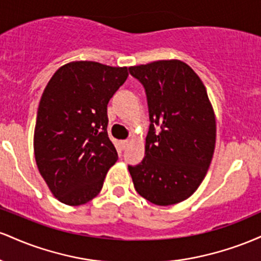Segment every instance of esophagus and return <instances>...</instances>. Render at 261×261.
<instances>
[{"label":"esophagus","instance_id":"34e87169","mask_svg":"<svg viewBox=\"0 0 261 261\" xmlns=\"http://www.w3.org/2000/svg\"><path fill=\"white\" fill-rule=\"evenodd\" d=\"M128 145H130V141H128V140H122V141H120V146H121L122 149L126 148Z\"/></svg>","mask_w":261,"mask_h":261}]
</instances>
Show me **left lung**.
<instances>
[{"instance_id":"obj_1","label":"left lung","mask_w":261,"mask_h":261,"mask_svg":"<svg viewBox=\"0 0 261 261\" xmlns=\"http://www.w3.org/2000/svg\"><path fill=\"white\" fill-rule=\"evenodd\" d=\"M128 71L145 87L151 120L145 158L128 166L134 187L154 205L184 201L202 182L216 145V118L205 86L180 60Z\"/></svg>"}]
</instances>
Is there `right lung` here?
<instances>
[{
	"mask_svg": "<svg viewBox=\"0 0 261 261\" xmlns=\"http://www.w3.org/2000/svg\"><path fill=\"white\" fill-rule=\"evenodd\" d=\"M127 67L72 61L45 87L34 130L35 162L50 191L70 206L94 199L118 152L108 137V103Z\"/></svg>",
	"mask_w": 261,
	"mask_h": 261,
	"instance_id": "obj_1",
	"label": "right lung"
}]
</instances>
